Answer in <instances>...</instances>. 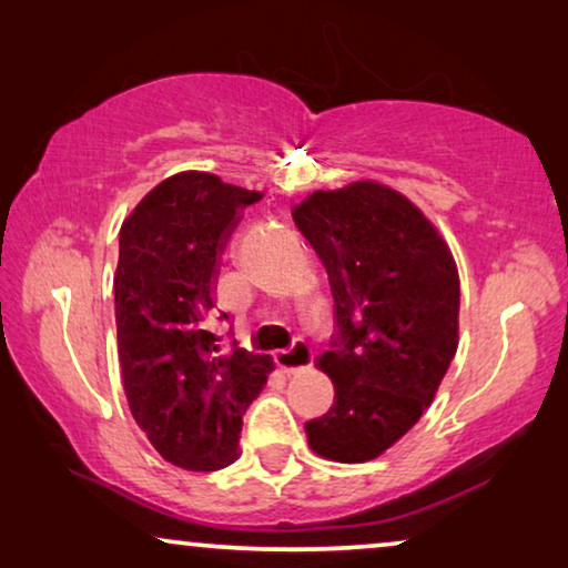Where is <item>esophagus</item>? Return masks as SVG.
I'll return each instance as SVG.
<instances>
[{
    "instance_id": "1",
    "label": "esophagus",
    "mask_w": 568,
    "mask_h": 568,
    "mask_svg": "<svg viewBox=\"0 0 568 568\" xmlns=\"http://www.w3.org/2000/svg\"><path fill=\"white\" fill-rule=\"evenodd\" d=\"M311 358H313V348H311L308 341L295 338L291 346L283 348V351H277L275 364L281 366L283 372L291 374V372H298V368H303V366H308Z\"/></svg>"
}]
</instances>
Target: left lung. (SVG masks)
<instances>
[{
	"mask_svg": "<svg viewBox=\"0 0 568 568\" xmlns=\"http://www.w3.org/2000/svg\"><path fill=\"white\" fill-rule=\"evenodd\" d=\"M293 220L326 267L336 321L318 358L336 394L305 435L328 460H374L417 425L455 358V260L407 196L374 182L311 194Z\"/></svg>",
	"mask_w": 568,
	"mask_h": 568,
	"instance_id": "8db88e82",
	"label": "left lung"
}]
</instances>
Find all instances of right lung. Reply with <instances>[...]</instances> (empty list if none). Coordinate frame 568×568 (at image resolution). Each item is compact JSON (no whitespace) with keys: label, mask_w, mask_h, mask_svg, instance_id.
Segmentation results:
<instances>
[{"label":"right lung","mask_w":568,"mask_h":568,"mask_svg":"<svg viewBox=\"0 0 568 568\" xmlns=\"http://www.w3.org/2000/svg\"><path fill=\"white\" fill-rule=\"evenodd\" d=\"M260 200L214 174L182 171L143 196L119 235L113 295L125 399L159 455L184 470L237 460L242 414L273 368L237 341L224 351L212 326L222 252Z\"/></svg>","instance_id":"obj_1"}]
</instances>
